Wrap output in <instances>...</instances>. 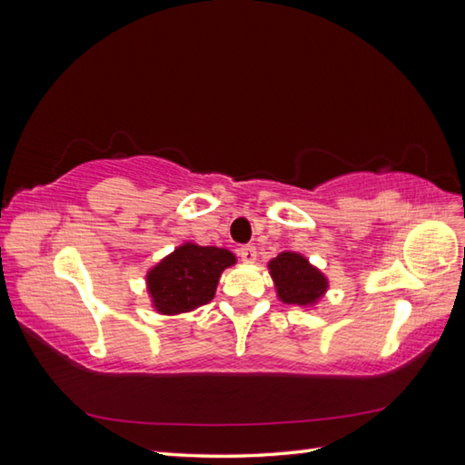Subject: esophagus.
<instances>
[{"label":"esophagus","mask_w":465,"mask_h":465,"mask_svg":"<svg viewBox=\"0 0 465 465\" xmlns=\"http://www.w3.org/2000/svg\"><path fill=\"white\" fill-rule=\"evenodd\" d=\"M240 257H242V262H245V263H253L255 259H257L255 245H243V247H240Z\"/></svg>","instance_id":"obj_1"}]
</instances>
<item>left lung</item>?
Here are the masks:
<instances>
[{"label":"left lung","instance_id":"8db88e82","mask_svg":"<svg viewBox=\"0 0 465 465\" xmlns=\"http://www.w3.org/2000/svg\"><path fill=\"white\" fill-rule=\"evenodd\" d=\"M277 295L289 305H315L329 287L327 277L312 267L301 253L283 252L269 262Z\"/></svg>","mask_w":465,"mask_h":465}]
</instances>
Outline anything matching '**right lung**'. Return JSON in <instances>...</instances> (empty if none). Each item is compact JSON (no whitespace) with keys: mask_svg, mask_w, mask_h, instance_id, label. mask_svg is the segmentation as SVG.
Masks as SVG:
<instances>
[{"mask_svg":"<svg viewBox=\"0 0 465 465\" xmlns=\"http://www.w3.org/2000/svg\"><path fill=\"white\" fill-rule=\"evenodd\" d=\"M233 263L235 255L222 247L180 245L146 275L154 309L162 315H178L210 303L222 272Z\"/></svg>","mask_w":465,"mask_h":465,"instance_id":"right-lung-1","label":"right lung"}]
</instances>
